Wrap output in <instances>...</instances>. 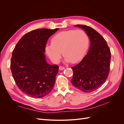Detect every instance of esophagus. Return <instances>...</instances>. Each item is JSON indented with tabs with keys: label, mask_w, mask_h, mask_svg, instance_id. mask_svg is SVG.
Instances as JSON below:
<instances>
[{
	"label": "esophagus",
	"mask_w": 124,
	"mask_h": 124,
	"mask_svg": "<svg viewBox=\"0 0 124 124\" xmlns=\"http://www.w3.org/2000/svg\"><path fill=\"white\" fill-rule=\"evenodd\" d=\"M65 69V67H62V66H59V70H63Z\"/></svg>",
	"instance_id": "1"
}]
</instances>
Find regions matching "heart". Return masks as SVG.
<instances>
[{"mask_svg": "<svg viewBox=\"0 0 124 124\" xmlns=\"http://www.w3.org/2000/svg\"><path fill=\"white\" fill-rule=\"evenodd\" d=\"M51 44H46L45 51L51 61L57 63L62 52L66 63H76L83 57L88 46V38L82 30H69L55 35Z\"/></svg>", "mask_w": 124, "mask_h": 124, "instance_id": "heart-1", "label": "heart"}]
</instances>
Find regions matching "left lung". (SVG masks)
Instances as JSON below:
<instances>
[{
    "instance_id": "1",
    "label": "left lung",
    "mask_w": 124,
    "mask_h": 124,
    "mask_svg": "<svg viewBox=\"0 0 124 124\" xmlns=\"http://www.w3.org/2000/svg\"><path fill=\"white\" fill-rule=\"evenodd\" d=\"M74 26L83 29L88 37L91 46L82 61L71 67L73 74L71 82L77 88L90 93L106 82L110 72L111 52L106 41L95 29L84 25Z\"/></svg>"
}]
</instances>
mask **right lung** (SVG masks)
Listing matches in <instances>:
<instances>
[{"instance_id": "obj_1", "label": "right lung", "mask_w": 124, "mask_h": 124, "mask_svg": "<svg viewBox=\"0 0 124 124\" xmlns=\"http://www.w3.org/2000/svg\"><path fill=\"white\" fill-rule=\"evenodd\" d=\"M59 28H40L27 32L15 46L10 68L14 80L25 94L41 98L53 89L58 66L46 62L45 47Z\"/></svg>"}]
</instances>
